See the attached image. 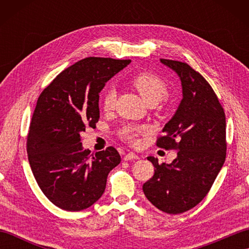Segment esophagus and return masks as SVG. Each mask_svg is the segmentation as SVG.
<instances>
[{
    "label": "esophagus",
    "instance_id": "34e87169",
    "mask_svg": "<svg viewBox=\"0 0 249 249\" xmlns=\"http://www.w3.org/2000/svg\"><path fill=\"white\" fill-rule=\"evenodd\" d=\"M138 158H139L138 155L135 154V153H133V152H130V153H128V154H126L124 156L123 160H126V161H128V160H138Z\"/></svg>",
    "mask_w": 249,
    "mask_h": 249
}]
</instances>
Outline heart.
Returning <instances> with one entry per match:
<instances>
[{"mask_svg":"<svg viewBox=\"0 0 249 249\" xmlns=\"http://www.w3.org/2000/svg\"><path fill=\"white\" fill-rule=\"evenodd\" d=\"M131 84L139 92L141 97L145 103L160 102L168 92L167 82L156 73L150 71H143L136 75L131 79ZM116 99V91L114 88H108L103 93L102 106L105 111L112 110ZM142 127H135V126H126L121 131V136L125 141L129 143H138V135L143 133Z\"/></svg>","mask_w":249,"mask_h":249,"instance_id":"obj_1","label":"heart"}]
</instances>
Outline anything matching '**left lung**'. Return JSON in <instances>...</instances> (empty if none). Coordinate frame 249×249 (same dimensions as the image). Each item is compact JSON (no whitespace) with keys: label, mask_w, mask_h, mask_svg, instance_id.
I'll return each instance as SVG.
<instances>
[{"label":"left lung","mask_w":249,"mask_h":249,"mask_svg":"<svg viewBox=\"0 0 249 249\" xmlns=\"http://www.w3.org/2000/svg\"><path fill=\"white\" fill-rule=\"evenodd\" d=\"M177 72L183 98L162 128L157 146L178 151L171 163H158L154 176L143 184L145 197L158 210L181 214L195 208L212 187L226 160V116L209 82L186 63L160 59Z\"/></svg>","instance_id":"left-lung-1"}]
</instances>
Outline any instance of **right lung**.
Here are the masks:
<instances>
[{
	"mask_svg": "<svg viewBox=\"0 0 249 249\" xmlns=\"http://www.w3.org/2000/svg\"><path fill=\"white\" fill-rule=\"evenodd\" d=\"M130 60L87 57L63 71L37 100L28 135L29 162L44 195L71 212L102 197L109 172L121 162L114 147L91 154L81 134L99 119V93Z\"/></svg>",
	"mask_w": 249,
	"mask_h": 249,
	"instance_id": "1",
	"label": "right lung"
}]
</instances>
